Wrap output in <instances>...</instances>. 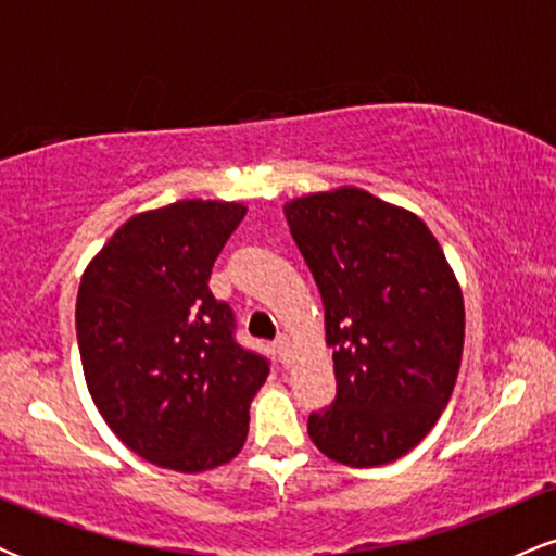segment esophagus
Returning <instances> with one entry per match:
<instances>
[{
	"mask_svg": "<svg viewBox=\"0 0 556 556\" xmlns=\"http://www.w3.org/2000/svg\"><path fill=\"white\" fill-rule=\"evenodd\" d=\"M274 350H277V355H279V361H287V355H290V337L287 334H279L277 340H274Z\"/></svg>",
	"mask_w": 556,
	"mask_h": 556,
	"instance_id": "1",
	"label": "esophagus"
}]
</instances>
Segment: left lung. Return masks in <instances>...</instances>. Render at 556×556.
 Here are the masks:
<instances>
[{
    "mask_svg": "<svg viewBox=\"0 0 556 556\" xmlns=\"http://www.w3.org/2000/svg\"><path fill=\"white\" fill-rule=\"evenodd\" d=\"M292 240L324 300L337 397L308 416L314 444L350 468L407 455L455 389L463 292L431 229L361 188L295 198Z\"/></svg>",
    "mask_w": 556,
    "mask_h": 556,
    "instance_id": "left-lung-1",
    "label": "left lung"
}]
</instances>
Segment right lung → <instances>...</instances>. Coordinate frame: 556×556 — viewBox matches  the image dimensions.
<instances>
[{
	"label": "right lung",
	"mask_w": 556,
	"mask_h": 556,
	"mask_svg": "<svg viewBox=\"0 0 556 556\" xmlns=\"http://www.w3.org/2000/svg\"><path fill=\"white\" fill-rule=\"evenodd\" d=\"M242 216V203L198 198L136 214L80 279L75 329L96 407L127 450L180 473L238 455L269 376L208 290Z\"/></svg>",
	"instance_id": "right-lung-1"
}]
</instances>
